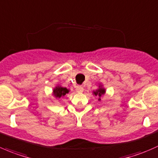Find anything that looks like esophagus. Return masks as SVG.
<instances>
[{"instance_id": "1", "label": "esophagus", "mask_w": 158, "mask_h": 158, "mask_svg": "<svg viewBox=\"0 0 158 158\" xmlns=\"http://www.w3.org/2000/svg\"><path fill=\"white\" fill-rule=\"evenodd\" d=\"M76 91H77V93H82V92L84 91V88H83L82 86H77V87H76Z\"/></svg>"}]
</instances>
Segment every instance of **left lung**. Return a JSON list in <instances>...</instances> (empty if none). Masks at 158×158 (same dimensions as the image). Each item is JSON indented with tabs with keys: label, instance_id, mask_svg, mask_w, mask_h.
Instances as JSON below:
<instances>
[{
	"label": "left lung",
	"instance_id": "8db88e82",
	"mask_svg": "<svg viewBox=\"0 0 158 158\" xmlns=\"http://www.w3.org/2000/svg\"><path fill=\"white\" fill-rule=\"evenodd\" d=\"M105 93H106L105 88L103 87V85L101 84H99V86H98V88L96 90H94L93 91L94 95L98 97V101H101V98L103 96V95L105 94Z\"/></svg>",
	"mask_w": 158,
	"mask_h": 158
}]
</instances>
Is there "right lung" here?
<instances>
[{"label":"right lung","instance_id":"obj_1","mask_svg":"<svg viewBox=\"0 0 158 158\" xmlns=\"http://www.w3.org/2000/svg\"><path fill=\"white\" fill-rule=\"evenodd\" d=\"M69 89L66 88V87H61V86H56L55 87L53 90V95L54 96V98H60L62 97L65 96L66 94L69 93Z\"/></svg>","mask_w":158,"mask_h":158}]
</instances>
